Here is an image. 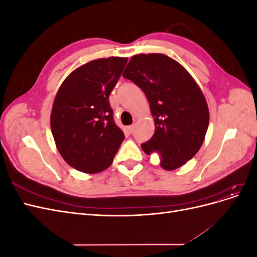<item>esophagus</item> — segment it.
<instances>
[{
  "label": "esophagus",
  "instance_id": "34e87169",
  "mask_svg": "<svg viewBox=\"0 0 257 257\" xmlns=\"http://www.w3.org/2000/svg\"><path fill=\"white\" fill-rule=\"evenodd\" d=\"M127 131L130 132V133H132V132L134 131V125H130V126H127Z\"/></svg>",
  "mask_w": 257,
  "mask_h": 257
}]
</instances>
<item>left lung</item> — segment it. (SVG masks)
I'll use <instances>...</instances> for the list:
<instances>
[{
	"instance_id": "left-lung-1",
	"label": "left lung",
	"mask_w": 257,
	"mask_h": 257,
	"mask_svg": "<svg viewBox=\"0 0 257 257\" xmlns=\"http://www.w3.org/2000/svg\"><path fill=\"white\" fill-rule=\"evenodd\" d=\"M123 77L145 92L150 105L155 130L142 145L144 152L157 153L163 169L183 166L199 151L209 125L207 100L195 79L163 53L133 56Z\"/></svg>"
}]
</instances>
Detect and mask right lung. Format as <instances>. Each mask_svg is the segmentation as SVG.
Segmentation results:
<instances>
[{"label": "right lung", "mask_w": 257, "mask_h": 257, "mask_svg": "<svg viewBox=\"0 0 257 257\" xmlns=\"http://www.w3.org/2000/svg\"><path fill=\"white\" fill-rule=\"evenodd\" d=\"M126 62L121 57L90 61L66 77L54 97L50 114L54 143L67 164L81 173L107 169L123 142L109 94Z\"/></svg>", "instance_id": "obj_1"}]
</instances>
